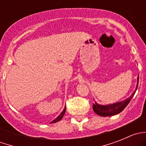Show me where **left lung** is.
Masks as SVG:
<instances>
[{"mask_svg": "<svg viewBox=\"0 0 146 146\" xmlns=\"http://www.w3.org/2000/svg\"><path fill=\"white\" fill-rule=\"evenodd\" d=\"M138 78L137 80V85L136 90L134 92L132 93V95L129 97V98L126 99L125 100H123L121 102H119L114 103V104H106V105H102V104H99L95 102V103L92 105V108H93L94 111L98 115L101 116V117H110V116L115 115V114H119L121 111H123L125 109V107L128 105L129 102H130L131 100L134 95L135 92H136L137 88H138Z\"/></svg>", "mask_w": 146, "mask_h": 146, "instance_id": "obj_1", "label": "left lung"}]
</instances>
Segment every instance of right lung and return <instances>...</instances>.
Wrapping results in <instances>:
<instances>
[{"label": "right lung", "mask_w": 146, "mask_h": 146, "mask_svg": "<svg viewBox=\"0 0 146 146\" xmlns=\"http://www.w3.org/2000/svg\"><path fill=\"white\" fill-rule=\"evenodd\" d=\"M65 112H66V107H65V108L64 109V110H63L62 111V112L61 113V114H59V115L58 116V117H56V118L55 119H54V120L52 121L51 122V123H56V122H57V121H59L60 120H61V119L63 118V117H64V114H65Z\"/></svg>", "instance_id": "obj_1"}]
</instances>
